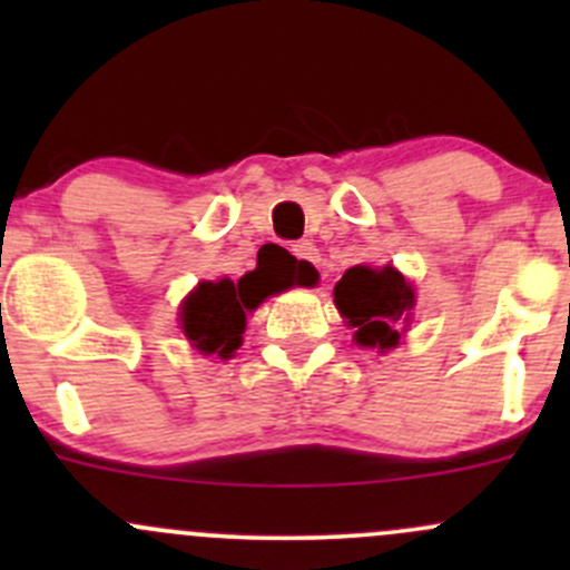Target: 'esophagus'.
<instances>
[{"label":"esophagus","mask_w":570,"mask_h":570,"mask_svg":"<svg viewBox=\"0 0 570 570\" xmlns=\"http://www.w3.org/2000/svg\"><path fill=\"white\" fill-rule=\"evenodd\" d=\"M295 256L297 258H303V262H312V264H317L320 267V262H322V256H320V248L314 243H301V245H295Z\"/></svg>","instance_id":"esophagus-1"}]
</instances>
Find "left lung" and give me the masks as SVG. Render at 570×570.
<instances>
[{"mask_svg":"<svg viewBox=\"0 0 570 570\" xmlns=\"http://www.w3.org/2000/svg\"><path fill=\"white\" fill-rule=\"evenodd\" d=\"M333 303L344 322L355 327V344L389 353L407 331L411 312L416 306V292L392 264L386 267L355 264L333 286Z\"/></svg>","mask_w":570,"mask_h":570,"instance_id":"left-lung-1","label":"left lung"}]
</instances>
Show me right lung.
<instances>
[{"instance_id": "right-lung-1", "label": "right lung", "mask_w": 570, "mask_h": 570, "mask_svg": "<svg viewBox=\"0 0 570 570\" xmlns=\"http://www.w3.org/2000/svg\"><path fill=\"white\" fill-rule=\"evenodd\" d=\"M258 269V267H256ZM243 275L234 284L232 278L220 281H200L181 303V331L187 342L198 350L200 355H212V358H232L243 344L245 325L248 317L245 314L262 306L269 295L275 292L289 289L292 284L312 286L317 284V273L306 264H292V273H286V281L278 275L267 273Z\"/></svg>"}]
</instances>
